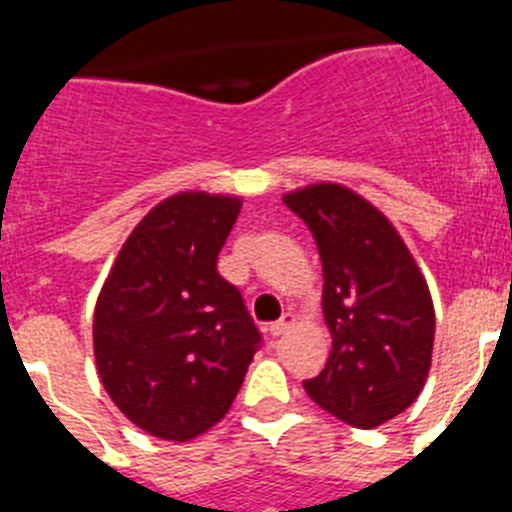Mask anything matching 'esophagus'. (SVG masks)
Wrapping results in <instances>:
<instances>
[{"label": "esophagus", "instance_id": "esophagus-1", "mask_svg": "<svg viewBox=\"0 0 512 512\" xmlns=\"http://www.w3.org/2000/svg\"><path fill=\"white\" fill-rule=\"evenodd\" d=\"M292 323H295V315H292V312H284L282 318H279V320H274V323H269V325H266V330H269V336H274V338H277V336H282L284 330H287L289 325H292Z\"/></svg>", "mask_w": 512, "mask_h": 512}]
</instances>
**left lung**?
<instances>
[{
	"label": "left lung",
	"mask_w": 512,
	"mask_h": 512,
	"mask_svg": "<svg viewBox=\"0 0 512 512\" xmlns=\"http://www.w3.org/2000/svg\"><path fill=\"white\" fill-rule=\"evenodd\" d=\"M323 261V315L333 351L305 379L320 408L354 428H377L410 408L428 379L436 312L425 277L395 225L341 184L284 194Z\"/></svg>",
	"instance_id": "left-lung-1"
}]
</instances>
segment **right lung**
I'll use <instances>...</instances> for the list:
<instances>
[{
	"label": "right lung",
	"instance_id": "obj_1",
	"mask_svg": "<svg viewBox=\"0 0 512 512\" xmlns=\"http://www.w3.org/2000/svg\"><path fill=\"white\" fill-rule=\"evenodd\" d=\"M241 212L228 194L179 192L122 243L94 307V359L120 413L164 441L220 423L259 348L217 253Z\"/></svg>",
	"mask_w": 512,
	"mask_h": 512
}]
</instances>
